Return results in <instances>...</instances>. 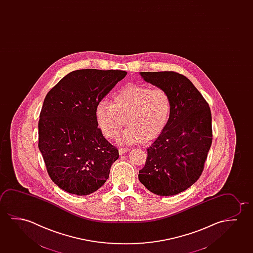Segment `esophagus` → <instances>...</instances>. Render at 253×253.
Returning a JSON list of instances; mask_svg holds the SVG:
<instances>
[{
	"instance_id": "34e87169",
	"label": "esophagus",
	"mask_w": 253,
	"mask_h": 253,
	"mask_svg": "<svg viewBox=\"0 0 253 253\" xmlns=\"http://www.w3.org/2000/svg\"><path fill=\"white\" fill-rule=\"evenodd\" d=\"M130 150L129 148H127V147H122V148H119V153L120 154H125V152H127L128 150Z\"/></svg>"
}]
</instances>
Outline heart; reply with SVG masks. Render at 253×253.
I'll list each match as a JSON object with an SVG mask.
<instances>
[{
	"label": "heart",
	"mask_w": 253,
	"mask_h": 253,
	"mask_svg": "<svg viewBox=\"0 0 253 253\" xmlns=\"http://www.w3.org/2000/svg\"><path fill=\"white\" fill-rule=\"evenodd\" d=\"M171 100L164 88L130 84L116 92L111 103L102 101L95 108V119L107 138L119 137L121 143L150 142L157 138L168 124Z\"/></svg>",
	"instance_id": "heart-1"
}]
</instances>
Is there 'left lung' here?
<instances>
[{
  "instance_id": "obj_1",
  "label": "left lung",
  "mask_w": 253,
  "mask_h": 253,
  "mask_svg": "<svg viewBox=\"0 0 253 253\" xmlns=\"http://www.w3.org/2000/svg\"><path fill=\"white\" fill-rule=\"evenodd\" d=\"M143 79L168 92L171 112L165 129L147 149L140 182L159 196L185 191L198 181L212 143L209 104L191 81L174 71L141 72Z\"/></svg>"
}]
</instances>
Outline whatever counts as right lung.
<instances>
[{
	"label": "right lung",
	"instance_id": "right-lung-1",
	"mask_svg": "<svg viewBox=\"0 0 253 253\" xmlns=\"http://www.w3.org/2000/svg\"><path fill=\"white\" fill-rule=\"evenodd\" d=\"M127 75L124 70L72 71L48 92L38 123V147L52 181L71 194L103 186L119 157L95 119V108Z\"/></svg>",
	"mask_w": 253,
	"mask_h": 253
}]
</instances>
